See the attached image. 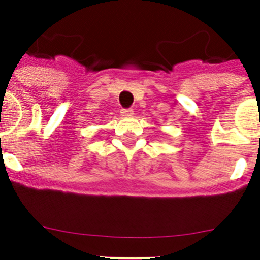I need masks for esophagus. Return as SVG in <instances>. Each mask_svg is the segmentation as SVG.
Listing matches in <instances>:
<instances>
[{
	"label": "esophagus",
	"mask_w": 260,
	"mask_h": 260,
	"mask_svg": "<svg viewBox=\"0 0 260 260\" xmlns=\"http://www.w3.org/2000/svg\"><path fill=\"white\" fill-rule=\"evenodd\" d=\"M133 114H134V111H133L132 109H123V110L121 111V115H123V117L126 118L133 117Z\"/></svg>",
	"instance_id": "obj_1"
}]
</instances>
